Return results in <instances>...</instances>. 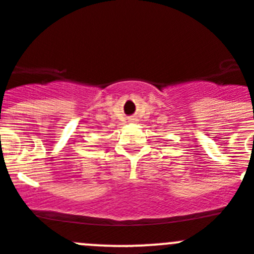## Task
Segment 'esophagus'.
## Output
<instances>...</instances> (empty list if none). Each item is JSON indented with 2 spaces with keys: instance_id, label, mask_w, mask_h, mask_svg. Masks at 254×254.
Listing matches in <instances>:
<instances>
[{
  "instance_id": "1",
  "label": "esophagus",
  "mask_w": 254,
  "mask_h": 254,
  "mask_svg": "<svg viewBox=\"0 0 254 254\" xmlns=\"http://www.w3.org/2000/svg\"><path fill=\"white\" fill-rule=\"evenodd\" d=\"M130 122H134V119H130Z\"/></svg>"
}]
</instances>
